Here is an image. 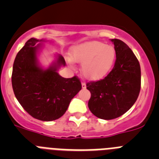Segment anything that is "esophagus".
<instances>
[{
    "label": "esophagus",
    "mask_w": 159,
    "mask_h": 159,
    "mask_svg": "<svg viewBox=\"0 0 159 159\" xmlns=\"http://www.w3.org/2000/svg\"><path fill=\"white\" fill-rule=\"evenodd\" d=\"M82 88H86V84H85V83H84L83 82L82 83Z\"/></svg>",
    "instance_id": "obj_1"
}]
</instances>
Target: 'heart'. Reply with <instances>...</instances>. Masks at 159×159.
<instances>
[{"label": "heart", "instance_id": "b5f03b06", "mask_svg": "<svg viewBox=\"0 0 159 159\" xmlns=\"http://www.w3.org/2000/svg\"><path fill=\"white\" fill-rule=\"evenodd\" d=\"M72 61L81 65V71L90 80H99L110 72L116 59L113 46L100 41H88L75 45L71 51Z\"/></svg>", "mask_w": 159, "mask_h": 159}]
</instances>
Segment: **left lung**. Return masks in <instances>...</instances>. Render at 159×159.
I'll return each mask as SVG.
<instances>
[{
    "instance_id": "left-lung-1",
    "label": "left lung",
    "mask_w": 159,
    "mask_h": 159,
    "mask_svg": "<svg viewBox=\"0 0 159 159\" xmlns=\"http://www.w3.org/2000/svg\"><path fill=\"white\" fill-rule=\"evenodd\" d=\"M116 52L113 69L101 80L87 84L88 107L102 119H116L131 107L141 88V69L135 55L123 41L111 39Z\"/></svg>"
}]
</instances>
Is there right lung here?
Returning a JSON list of instances; mask_svg holds the SVG:
<instances>
[{"label": "right lung", "instance_id": "obj_1", "mask_svg": "<svg viewBox=\"0 0 159 159\" xmlns=\"http://www.w3.org/2000/svg\"><path fill=\"white\" fill-rule=\"evenodd\" d=\"M43 40L31 38L16 55L13 63L12 85L20 104L33 118L41 121L59 119L67 111L73 97L82 88L78 77L66 79L59 75L65 66L61 55L43 68L38 60Z\"/></svg>", "mask_w": 159, "mask_h": 159}]
</instances>
